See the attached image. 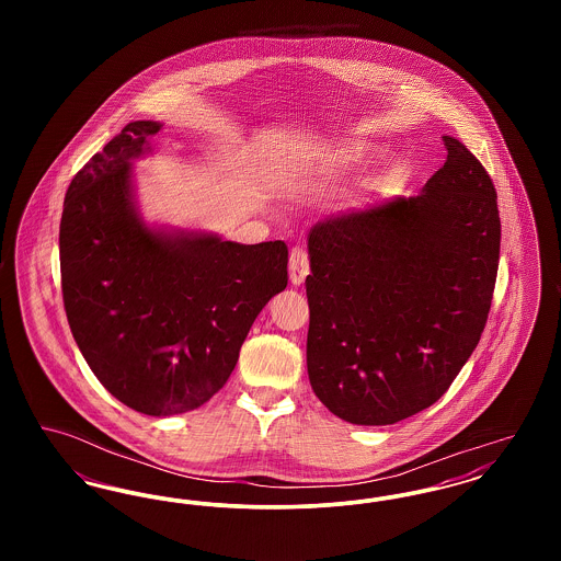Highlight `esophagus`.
I'll use <instances>...</instances> for the list:
<instances>
[{"mask_svg": "<svg viewBox=\"0 0 561 561\" xmlns=\"http://www.w3.org/2000/svg\"><path fill=\"white\" fill-rule=\"evenodd\" d=\"M290 282L294 286H300L309 275V252L300 245L293 248L290 252Z\"/></svg>", "mask_w": 561, "mask_h": 561, "instance_id": "obj_1", "label": "esophagus"}]
</instances>
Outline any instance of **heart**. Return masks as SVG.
Instances as JSON below:
<instances>
[{"instance_id": "heart-1", "label": "heart", "mask_w": 561, "mask_h": 561, "mask_svg": "<svg viewBox=\"0 0 561 561\" xmlns=\"http://www.w3.org/2000/svg\"><path fill=\"white\" fill-rule=\"evenodd\" d=\"M345 158L353 161L364 160L366 158V149L364 147H353Z\"/></svg>"}]
</instances>
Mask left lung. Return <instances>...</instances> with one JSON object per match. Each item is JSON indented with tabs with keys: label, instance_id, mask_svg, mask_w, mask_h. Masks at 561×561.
Returning a JSON list of instances; mask_svg holds the SVG:
<instances>
[{
	"label": "left lung",
	"instance_id": "left-lung-1",
	"mask_svg": "<svg viewBox=\"0 0 561 561\" xmlns=\"http://www.w3.org/2000/svg\"><path fill=\"white\" fill-rule=\"evenodd\" d=\"M423 193L339 214L309 233L307 370L353 425L439 400L485 328L501 254L496 188L453 136Z\"/></svg>",
	"mask_w": 561,
	"mask_h": 561
}]
</instances>
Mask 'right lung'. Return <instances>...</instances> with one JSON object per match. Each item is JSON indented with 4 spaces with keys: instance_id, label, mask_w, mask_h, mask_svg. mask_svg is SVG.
<instances>
[{
    "instance_id": "right-lung-1",
    "label": "right lung",
    "mask_w": 561,
    "mask_h": 561,
    "mask_svg": "<svg viewBox=\"0 0 561 561\" xmlns=\"http://www.w3.org/2000/svg\"><path fill=\"white\" fill-rule=\"evenodd\" d=\"M160 128L128 124L73 176L58 245L62 302L88 366L128 408L172 416L229 380L256 316L288 286V245L147 229L130 160Z\"/></svg>"
}]
</instances>
